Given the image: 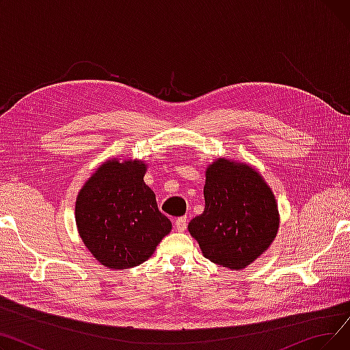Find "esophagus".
<instances>
[{
  "mask_svg": "<svg viewBox=\"0 0 350 350\" xmlns=\"http://www.w3.org/2000/svg\"><path fill=\"white\" fill-rule=\"evenodd\" d=\"M187 223H189V218L187 217H178L176 221H174V226H176V230L178 232H185L186 228H187Z\"/></svg>",
  "mask_w": 350,
  "mask_h": 350,
  "instance_id": "obj_1",
  "label": "esophagus"
}]
</instances>
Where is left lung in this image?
<instances>
[{
	"label": "left lung",
	"mask_w": 350,
	"mask_h": 350,
	"mask_svg": "<svg viewBox=\"0 0 350 350\" xmlns=\"http://www.w3.org/2000/svg\"><path fill=\"white\" fill-rule=\"evenodd\" d=\"M206 207L189 232L211 262L241 271L261 256L280 228L278 203L260 172L224 157L206 169Z\"/></svg>",
	"instance_id": "8db88e82"
}]
</instances>
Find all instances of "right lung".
Masks as SVG:
<instances>
[{"instance_id": "add662e5", "label": "right lung", "mask_w": 350, "mask_h": 350, "mask_svg": "<svg viewBox=\"0 0 350 350\" xmlns=\"http://www.w3.org/2000/svg\"><path fill=\"white\" fill-rule=\"evenodd\" d=\"M143 160L109 159L79 190L75 219L79 237L109 269H129L149 260L172 221L157 208L156 194L143 177Z\"/></svg>"}]
</instances>
